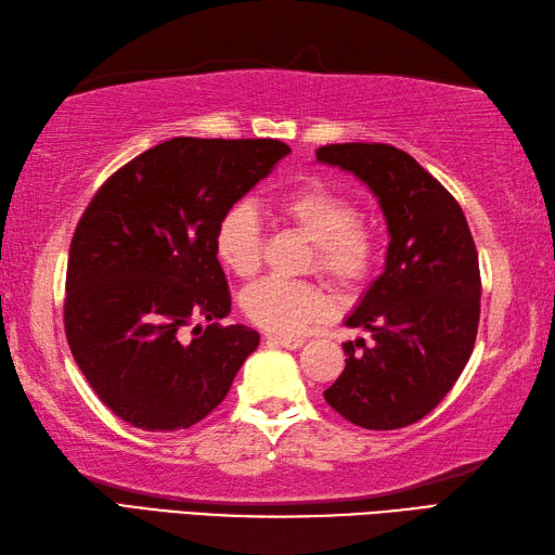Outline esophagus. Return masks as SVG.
<instances>
[{"label":"esophagus","mask_w":555,"mask_h":555,"mask_svg":"<svg viewBox=\"0 0 555 555\" xmlns=\"http://www.w3.org/2000/svg\"><path fill=\"white\" fill-rule=\"evenodd\" d=\"M268 339L280 344V347H285V349H301L304 341H306L304 337H285V335H270Z\"/></svg>","instance_id":"esophagus-1"}]
</instances>
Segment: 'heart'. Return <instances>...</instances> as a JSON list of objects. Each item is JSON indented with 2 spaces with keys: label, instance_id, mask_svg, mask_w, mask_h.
<instances>
[{
  "label": "heart",
  "instance_id": "heart-1",
  "mask_svg": "<svg viewBox=\"0 0 555 555\" xmlns=\"http://www.w3.org/2000/svg\"><path fill=\"white\" fill-rule=\"evenodd\" d=\"M275 211L313 242L315 268L339 287H356L373 273L377 235L371 223L353 218L347 196L320 182H306L278 196ZM214 251L232 275L249 278L261 258V225L249 204H235L218 218ZM244 315L275 335H297L325 315L327 297L311 282L266 278L240 297Z\"/></svg>",
  "mask_w": 555,
  "mask_h": 555
}]
</instances>
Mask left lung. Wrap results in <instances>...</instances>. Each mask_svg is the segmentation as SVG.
I'll list each match as a JSON object with an SVG mask.
<instances>
[{
    "label": "left lung",
    "mask_w": 555,
    "mask_h": 555,
    "mask_svg": "<svg viewBox=\"0 0 555 555\" xmlns=\"http://www.w3.org/2000/svg\"><path fill=\"white\" fill-rule=\"evenodd\" d=\"M315 158L365 182L389 230L385 273L344 320L375 344H344L347 365L325 401L365 429L413 425L451 391L475 347L482 282L470 228L444 184L397 146L327 144Z\"/></svg>",
    "instance_id": "obj_1"
}]
</instances>
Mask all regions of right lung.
<instances>
[{
    "label": "right lung",
    "instance_id": "right-lung-1",
    "mask_svg": "<svg viewBox=\"0 0 555 555\" xmlns=\"http://www.w3.org/2000/svg\"><path fill=\"white\" fill-rule=\"evenodd\" d=\"M289 152L280 140L173 138L118 168L85 208L68 251L66 339L120 421L176 433L225 399L258 332L218 323L230 289L216 223ZM199 317L209 325L188 338Z\"/></svg>",
    "mask_w": 555,
    "mask_h": 555
}]
</instances>
